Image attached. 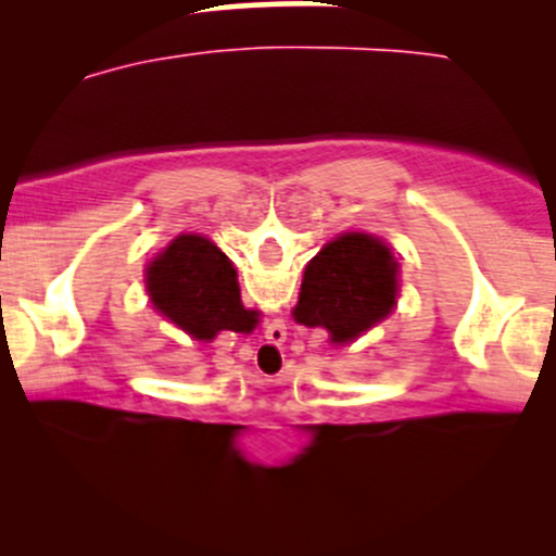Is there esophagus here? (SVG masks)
I'll list each match as a JSON object with an SVG mask.
<instances>
[{
    "label": "esophagus",
    "mask_w": 556,
    "mask_h": 556,
    "mask_svg": "<svg viewBox=\"0 0 556 556\" xmlns=\"http://www.w3.org/2000/svg\"><path fill=\"white\" fill-rule=\"evenodd\" d=\"M271 331H274V327H269ZM271 331H266V340H271V344H279V340H274V337H271ZM282 334H285V331H282Z\"/></svg>",
    "instance_id": "obj_1"
}]
</instances>
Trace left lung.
Here are the masks:
<instances>
[{"label":"left lung","instance_id":"1","mask_svg":"<svg viewBox=\"0 0 556 556\" xmlns=\"http://www.w3.org/2000/svg\"><path fill=\"white\" fill-rule=\"evenodd\" d=\"M397 305V261L376 235L344 232L308 261L295 311L303 327H324L331 342L358 340Z\"/></svg>","mask_w":556,"mask_h":556}]
</instances>
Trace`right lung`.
<instances>
[{
  "instance_id": "obj_1",
  "label": "right lung",
  "mask_w": 556,
  "mask_h": 556,
  "mask_svg": "<svg viewBox=\"0 0 556 556\" xmlns=\"http://www.w3.org/2000/svg\"><path fill=\"white\" fill-rule=\"evenodd\" d=\"M146 282L156 308L195 340L258 324L256 311L242 305L232 261L203 235H177L149 264Z\"/></svg>"
}]
</instances>
